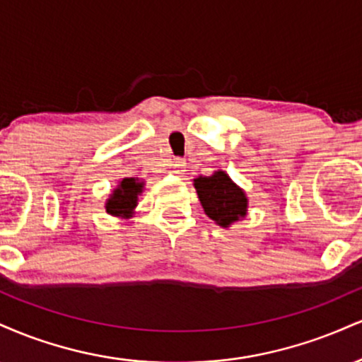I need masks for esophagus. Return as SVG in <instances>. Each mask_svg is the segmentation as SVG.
I'll list each match as a JSON object with an SVG mask.
<instances>
[{"label": "esophagus", "mask_w": 362, "mask_h": 362, "mask_svg": "<svg viewBox=\"0 0 362 362\" xmlns=\"http://www.w3.org/2000/svg\"><path fill=\"white\" fill-rule=\"evenodd\" d=\"M184 172H185V161L182 160V158H175V160H173V173L182 175Z\"/></svg>", "instance_id": "34e87169"}]
</instances>
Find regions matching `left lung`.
Here are the masks:
<instances>
[{
  "mask_svg": "<svg viewBox=\"0 0 362 362\" xmlns=\"http://www.w3.org/2000/svg\"><path fill=\"white\" fill-rule=\"evenodd\" d=\"M194 187L204 213L219 226L228 228L247 216V195L223 170L194 178Z\"/></svg>",
  "mask_w": 362,
  "mask_h": 362,
  "instance_id": "left-lung-1",
  "label": "left lung"
}]
</instances>
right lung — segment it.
<instances>
[{
	"label": "right lung",
	"mask_w": 362,
	"mask_h": 362,
	"mask_svg": "<svg viewBox=\"0 0 362 362\" xmlns=\"http://www.w3.org/2000/svg\"><path fill=\"white\" fill-rule=\"evenodd\" d=\"M144 182L138 178H122L119 185L112 190L110 197L107 199V213L117 218H131L134 207L138 206V195L143 192Z\"/></svg>",
	"instance_id": "1"
}]
</instances>
